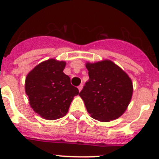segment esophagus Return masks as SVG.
Masks as SVG:
<instances>
[{
	"instance_id": "esophagus-1",
	"label": "esophagus",
	"mask_w": 159,
	"mask_h": 159,
	"mask_svg": "<svg viewBox=\"0 0 159 159\" xmlns=\"http://www.w3.org/2000/svg\"><path fill=\"white\" fill-rule=\"evenodd\" d=\"M82 88H83V85H82V84H80V85L78 86V90H79V92H81V89H82Z\"/></svg>"
}]
</instances>
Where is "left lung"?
<instances>
[{"mask_svg":"<svg viewBox=\"0 0 159 159\" xmlns=\"http://www.w3.org/2000/svg\"><path fill=\"white\" fill-rule=\"evenodd\" d=\"M89 81L79 95L92 118L108 122L120 116L127 109L133 93L128 75L110 61L86 64Z\"/></svg>","mask_w":159,"mask_h":159,"instance_id":"left-lung-1","label":"left lung"}]
</instances>
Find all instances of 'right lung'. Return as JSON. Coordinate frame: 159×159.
Returning <instances> with one entry per match:
<instances>
[{
    "mask_svg": "<svg viewBox=\"0 0 159 159\" xmlns=\"http://www.w3.org/2000/svg\"><path fill=\"white\" fill-rule=\"evenodd\" d=\"M64 61L50 59L31 70L25 78V92L29 104L43 118L54 120L64 116L74 96L79 93L63 72Z\"/></svg>",
    "mask_w": 159,
    "mask_h": 159,
    "instance_id": "obj_1",
    "label": "right lung"
}]
</instances>
